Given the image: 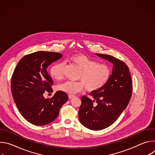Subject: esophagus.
I'll list each match as a JSON object with an SVG mask.
<instances>
[{"instance_id":"obj_1","label":"esophagus","mask_w":155,"mask_h":155,"mask_svg":"<svg viewBox=\"0 0 155 155\" xmlns=\"http://www.w3.org/2000/svg\"><path fill=\"white\" fill-rule=\"evenodd\" d=\"M75 97V96L74 95H69V98L71 99H72V98H74Z\"/></svg>"}]
</instances>
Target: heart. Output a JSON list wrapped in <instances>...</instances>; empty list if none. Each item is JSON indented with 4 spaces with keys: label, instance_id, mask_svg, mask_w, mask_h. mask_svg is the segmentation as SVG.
Wrapping results in <instances>:
<instances>
[{
    "label": "heart",
    "instance_id": "heart-1",
    "mask_svg": "<svg viewBox=\"0 0 155 155\" xmlns=\"http://www.w3.org/2000/svg\"><path fill=\"white\" fill-rule=\"evenodd\" d=\"M70 61L81 69L78 79L80 81H68L57 86L58 91L74 95L86 87L90 92L96 91L102 87L108 81L112 74L110 66L106 64H99L84 54H77L70 58ZM64 64L58 62L51 66L50 75L53 78L59 81L64 78Z\"/></svg>",
    "mask_w": 155,
    "mask_h": 155
}]
</instances>
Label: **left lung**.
<instances>
[{
    "mask_svg": "<svg viewBox=\"0 0 155 155\" xmlns=\"http://www.w3.org/2000/svg\"><path fill=\"white\" fill-rule=\"evenodd\" d=\"M113 64L112 75L101 89L90 93L94 100L83 96L78 111L80 123L91 130H101L112 125L126 108L132 95V79L127 65L107 54H96ZM96 101V104L93 102Z\"/></svg>",
    "mask_w": 155,
    "mask_h": 155,
    "instance_id": "left-lung-1",
    "label": "left lung"
}]
</instances>
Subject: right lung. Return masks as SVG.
Instances as JSON below:
<instances>
[{
    "mask_svg": "<svg viewBox=\"0 0 155 155\" xmlns=\"http://www.w3.org/2000/svg\"><path fill=\"white\" fill-rule=\"evenodd\" d=\"M62 56L56 52H34L22 58L14 71L11 80L14 101L21 115L34 125L44 126L53 122L69 99L67 94L60 91L51 98L46 99L43 94L53 91V81L47 68Z\"/></svg>",
    "mask_w": 155,
    "mask_h": 155,
    "instance_id": "right-lung-1",
    "label": "right lung"
}]
</instances>
